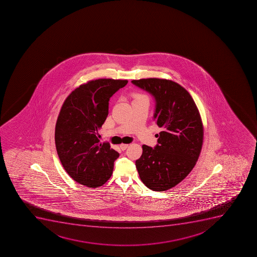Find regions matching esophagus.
Segmentation results:
<instances>
[{
	"instance_id": "obj_1",
	"label": "esophagus",
	"mask_w": 257,
	"mask_h": 257,
	"mask_svg": "<svg viewBox=\"0 0 257 257\" xmlns=\"http://www.w3.org/2000/svg\"><path fill=\"white\" fill-rule=\"evenodd\" d=\"M127 147H128L127 144H121V145L119 146V148H120V149L122 150V151H124V150L127 149Z\"/></svg>"
}]
</instances>
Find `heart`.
<instances>
[{
    "mask_svg": "<svg viewBox=\"0 0 257 257\" xmlns=\"http://www.w3.org/2000/svg\"><path fill=\"white\" fill-rule=\"evenodd\" d=\"M142 98H146L148 99L147 96H144V95H141V94H137L135 95V99H142Z\"/></svg>",
    "mask_w": 257,
    "mask_h": 257,
    "instance_id": "1",
    "label": "heart"
}]
</instances>
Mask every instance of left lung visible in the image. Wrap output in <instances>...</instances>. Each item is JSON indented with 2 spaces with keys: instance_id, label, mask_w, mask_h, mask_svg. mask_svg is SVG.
Here are the masks:
<instances>
[{
  "instance_id": "8db88e82",
  "label": "left lung",
  "mask_w": 257,
  "mask_h": 257,
  "mask_svg": "<svg viewBox=\"0 0 257 257\" xmlns=\"http://www.w3.org/2000/svg\"><path fill=\"white\" fill-rule=\"evenodd\" d=\"M132 83L155 99L153 119L162 131L154 148L143 146L136 168L143 183L153 191H165L188 176L198 160L203 125L194 100L179 83L143 78Z\"/></svg>"
}]
</instances>
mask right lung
I'll use <instances>...</instances> for the list:
<instances>
[{
    "instance_id": "add662e5",
    "label": "right lung",
    "mask_w": 257,
    "mask_h": 257,
    "mask_svg": "<svg viewBox=\"0 0 257 257\" xmlns=\"http://www.w3.org/2000/svg\"><path fill=\"white\" fill-rule=\"evenodd\" d=\"M127 83L111 78L90 81L65 99L55 142L63 167L77 183L98 188L111 176L119 154L109 143H100L98 130L107 118L109 98Z\"/></svg>"
}]
</instances>
